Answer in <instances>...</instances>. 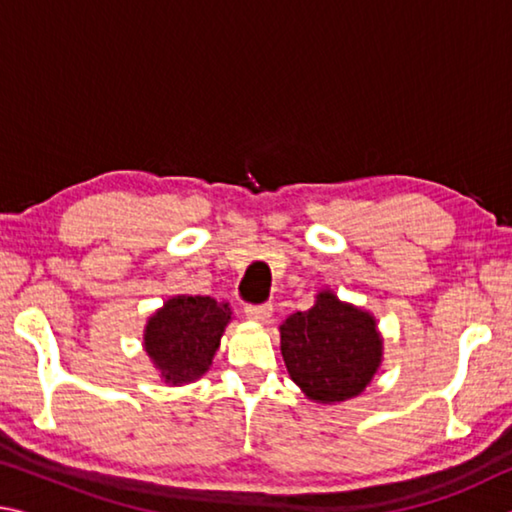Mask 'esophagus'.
Listing matches in <instances>:
<instances>
[{
  "label": "esophagus",
  "mask_w": 512,
  "mask_h": 512,
  "mask_svg": "<svg viewBox=\"0 0 512 512\" xmlns=\"http://www.w3.org/2000/svg\"><path fill=\"white\" fill-rule=\"evenodd\" d=\"M246 316L250 318V320H255V323H259V325H264V323H268V320H271V316H273V307L271 305H248L246 307Z\"/></svg>",
  "instance_id": "esophagus-1"
}]
</instances>
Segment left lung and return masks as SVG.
I'll return each mask as SVG.
<instances>
[{"label":"left lung","instance_id":"left-lung-1","mask_svg":"<svg viewBox=\"0 0 512 512\" xmlns=\"http://www.w3.org/2000/svg\"><path fill=\"white\" fill-rule=\"evenodd\" d=\"M280 350L307 400L339 404L366 391L384 359V339L370 311L323 289L314 307L280 325Z\"/></svg>","mask_w":512,"mask_h":512}]
</instances>
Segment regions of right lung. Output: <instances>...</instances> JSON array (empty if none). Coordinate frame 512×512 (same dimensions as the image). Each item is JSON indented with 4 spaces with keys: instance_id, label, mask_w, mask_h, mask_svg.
Returning a JSON list of instances; mask_svg holds the SVG:
<instances>
[{
    "instance_id": "add662e5",
    "label": "right lung",
    "mask_w": 512,
    "mask_h": 512,
    "mask_svg": "<svg viewBox=\"0 0 512 512\" xmlns=\"http://www.w3.org/2000/svg\"><path fill=\"white\" fill-rule=\"evenodd\" d=\"M232 320L228 302L210 296H173L155 309L144 327V352L164 384L183 386L212 366L221 336Z\"/></svg>"
}]
</instances>
